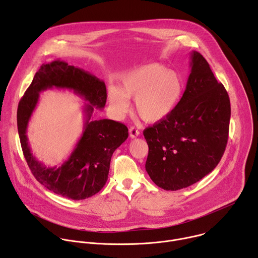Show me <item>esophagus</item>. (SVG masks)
Segmentation results:
<instances>
[{
	"label": "esophagus",
	"mask_w": 258,
	"mask_h": 258,
	"mask_svg": "<svg viewBox=\"0 0 258 258\" xmlns=\"http://www.w3.org/2000/svg\"><path fill=\"white\" fill-rule=\"evenodd\" d=\"M128 132H130V137L133 138V139H134V138H137V137L140 135V132H139L136 127H134V126L131 127Z\"/></svg>",
	"instance_id": "34e87169"
}]
</instances>
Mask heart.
<instances>
[{"label": "heart", "mask_w": 258, "mask_h": 258, "mask_svg": "<svg viewBox=\"0 0 258 258\" xmlns=\"http://www.w3.org/2000/svg\"><path fill=\"white\" fill-rule=\"evenodd\" d=\"M182 91L176 72L160 63L135 67L121 77L118 87L108 89V100L113 113L122 117L135 97V111L147 122H158L168 116L176 106Z\"/></svg>", "instance_id": "heart-1"}]
</instances>
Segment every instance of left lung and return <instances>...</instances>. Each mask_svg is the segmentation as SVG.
<instances>
[{
    "instance_id": "8db88e82",
    "label": "left lung",
    "mask_w": 258,
    "mask_h": 258,
    "mask_svg": "<svg viewBox=\"0 0 258 258\" xmlns=\"http://www.w3.org/2000/svg\"><path fill=\"white\" fill-rule=\"evenodd\" d=\"M186 90L171 113L144 130L149 147L146 171L166 191L187 188L211 172L229 138L231 103L208 62L191 53Z\"/></svg>"
}]
</instances>
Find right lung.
Returning <instances> with one entry per match:
<instances>
[{
  "instance_id": "obj_1",
  "label": "right lung",
  "mask_w": 258,
  "mask_h": 258,
  "mask_svg": "<svg viewBox=\"0 0 258 258\" xmlns=\"http://www.w3.org/2000/svg\"><path fill=\"white\" fill-rule=\"evenodd\" d=\"M68 88L90 104L85 105L83 135L70 158L59 168H47L30 152L26 128L37 103L39 93L47 88ZM106 86L84 69L55 60L43 64L21 98L17 109V127L25 160L36 180L48 190L72 200L97 194L106 183L113 152L127 139L128 130L111 119H91L94 108L106 104Z\"/></svg>"
}]
</instances>
